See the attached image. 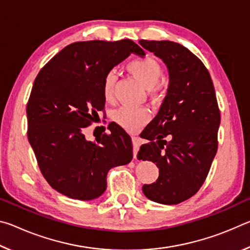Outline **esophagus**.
I'll list each match as a JSON object with an SVG mask.
<instances>
[{
	"instance_id": "esophagus-1",
	"label": "esophagus",
	"mask_w": 250,
	"mask_h": 250,
	"mask_svg": "<svg viewBox=\"0 0 250 250\" xmlns=\"http://www.w3.org/2000/svg\"><path fill=\"white\" fill-rule=\"evenodd\" d=\"M132 145H133V156L137 158L138 154V150L140 147V139L138 137H132Z\"/></svg>"
}]
</instances>
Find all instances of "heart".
Instances as JSON below:
<instances>
[{"instance_id": "obj_1", "label": "heart", "mask_w": 250, "mask_h": 250, "mask_svg": "<svg viewBox=\"0 0 250 250\" xmlns=\"http://www.w3.org/2000/svg\"><path fill=\"white\" fill-rule=\"evenodd\" d=\"M126 70L138 80L139 83L147 88L152 99L159 100L162 92V87L159 83L162 77V67L156 59L145 56L135 58L126 64ZM117 77L113 70L105 73L103 79V96L107 103H112L115 99V87ZM113 119L118 125L126 130H134L145 125L150 119V112L146 108L122 107L117 110Z\"/></svg>"}]
</instances>
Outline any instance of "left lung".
Wrapping results in <instances>:
<instances>
[{
    "label": "left lung",
    "instance_id": "left-lung-1",
    "mask_svg": "<svg viewBox=\"0 0 250 250\" xmlns=\"http://www.w3.org/2000/svg\"><path fill=\"white\" fill-rule=\"evenodd\" d=\"M139 43L162 59L170 74L160 111L141 133L149 142L141 146L138 159L152 161L160 170L159 179L142 191L153 202L179 204L195 195L208 175L221 111L208 70L191 50L170 41Z\"/></svg>",
    "mask_w": 250,
    "mask_h": 250
}]
</instances>
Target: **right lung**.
Returning a JSON list of instances; mask_svg holds the SVG:
<instances>
[{
  "mask_svg": "<svg viewBox=\"0 0 250 250\" xmlns=\"http://www.w3.org/2000/svg\"><path fill=\"white\" fill-rule=\"evenodd\" d=\"M131 53L145 50L130 40L76 42L36 76L26 105L27 138L42 174L62 195L99 197L110 168L133 158L130 135L118 126L110 124V133L96 141L83 134L104 108V76Z\"/></svg>",
  "mask_w": 250,
  "mask_h": 250,
  "instance_id": "add662e5",
  "label": "right lung"
}]
</instances>
